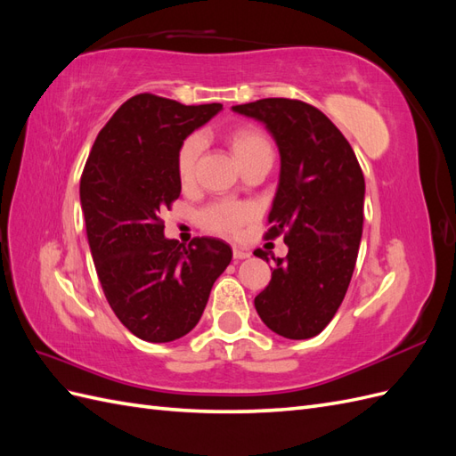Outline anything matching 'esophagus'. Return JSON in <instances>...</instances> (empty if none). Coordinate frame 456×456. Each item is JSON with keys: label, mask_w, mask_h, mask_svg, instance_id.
I'll return each instance as SVG.
<instances>
[{"label": "esophagus", "mask_w": 456, "mask_h": 456, "mask_svg": "<svg viewBox=\"0 0 456 456\" xmlns=\"http://www.w3.org/2000/svg\"><path fill=\"white\" fill-rule=\"evenodd\" d=\"M249 256H251L249 251L241 249V247H233V258H236V260H243V258H249Z\"/></svg>", "instance_id": "34e87169"}]
</instances>
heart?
I'll return each instance as SVG.
<instances>
[{
  "label": "heart",
  "mask_w": 456,
  "mask_h": 456,
  "mask_svg": "<svg viewBox=\"0 0 456 456\" xmlns=\"http://www.w3.org/2000/svg\"><path fill=\"white\" fill-rule=\"evenodd\" d=\"M226 142L233 151V156H236V159L240 161L241 167H245L247 163H251L258 158H272V144L268 141V136L253 126L233 127L226 134ZM201 148H203V142L200 136L191 134L188 139H184L176 150L175 171H176L178 184L183 188L194 184ZM253 216H255V211L251 205L240 203V201H220L211 205L209 209H205L201 215V220L203 224L213 232L236 233L249 224Z\"/></svg>",
  "instance_id": "obj_1"
}]
</instances>
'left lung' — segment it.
<instances>
[{
    "label": "left lung",
    "instance_id": "left-lung-1",
    "mask_svg": "<svg viewBox=\"0 0 456 456\" xmlns=\"http://www.w3.org/2000/svg\"><path fill=\"white\" fill-rule=\"evenodd\" d=\"M232 110L265 123L281 159L266 238L283 233L289 253L272 256V280L255 297V308L273 333L312 338L335 317L355 268L363 232L362 167L335 123L306 102L262 99Z\"/></svg>",
    "mask_w": 456,
    "mask_h": 456
}]
</instances>
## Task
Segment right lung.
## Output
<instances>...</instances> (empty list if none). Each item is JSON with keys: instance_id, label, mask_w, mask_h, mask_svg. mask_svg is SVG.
<instances>
[{"instance_id": "add662e5", "label": "right lung", "mask_w": 456, "mask_h": 456, "mask_svg": "<svg viewBox=\"0 0 456 456\" xmlns=\"http://www.w3.org/2000/svg\"><path fill=\"white\" fill-rule=\"evenodd\" d=\"M223 104L186 106L150 93L123 102L96 136L79 183L87 240L104 297L134 337L171 342L200 322L232 260L223 240L188 247L163 236L161 213L181 196L176 150Z\"/></svg>"}]
</instances>
